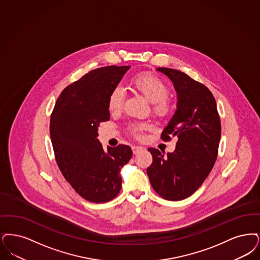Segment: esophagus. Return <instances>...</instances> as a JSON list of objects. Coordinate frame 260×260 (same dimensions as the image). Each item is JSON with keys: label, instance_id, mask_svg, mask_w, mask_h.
<instances>
[{"label": "esophagus", "instance_id": "34e87169", "mask_svg": "<svg viewBox=\"0 0 260 260\" xmlns=\"http://www.w3.org/2000/svg\"><path fill=\"white\" fill-rule=\"evenodd\" d=\"M143 150H145V148H144V147H141V146H134V147H133V152H134L135 155L138 154L139 152H141V151H143Z\"/></svg>", "mask_w": 260, "mask_h": 260}]
</instances>
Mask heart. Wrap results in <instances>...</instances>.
Instances as JSON below:
<instances>
[{
	"label": "heart",
	"instance_id": "obj_1",
	"mask_svg": "<svg viewBox=\"0 0 260 260\" xmlns=\"http://www.w3.org/2000/svg\"><path fill=\"white\" fill-rule=\"evenodd\" d=\"M132 86L136 91L142 93L146 99L153 104V112L156 117L164 118L170 113L171 105L167 101L169 89L160 78L151 73H142L136 75L132 80ZM125 100V91L121 86H116L108 99V107L111 111H119ZM145 124H138L132 126V134L135 137H141L142 132L146 129Z\"/></svg>",
	"mask_w": 260,
	"mask_h": 260
}]
</instances>
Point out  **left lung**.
Wrapping results in <instances>:
<instances>
[{
    "instance_id": "obj_1",
    "label": "left lung",
    "mask_w": 260,
    "mask_h": 260,
    "mask_svg": "<svg viewBox=\"0 0 260 260\" xmlns=\"http://www.w3.org/2000/svg\"><path fill=\"white\" fill-rule=\"evenodd\" d=\"M173 83L177 93L176 111L161 138L170 135L178 141L167 156L149 148L153 162L147 174L153 188L161 198L178 201L190 197L203 184L214 167L220 139V120L216 100L203 84L180 71L157 68Z\"/></svg>"
}]
</instances>
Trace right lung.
Returning a JSON list of instances; mask_svg holds the SVG:
<instances>
[{"label": "right lung", "instance_id": "add662e5", "mask_svg": "<svg viewBox=\"0 0 260 260\" xmlns=\"http://www.w3.org/2000/svg\"><path fill=\"white\" fill-rule=\"evenodd\" d=\"M131 67L91 71L59 95L50 118V137L64 179L84 199L107 202L122 187L121 169L133 156L127 145L107 147L98 139L99 126L110 119L108 99Z\"/></svg>", "mask_w": 260, "mask_h": 260}]
</instances>
